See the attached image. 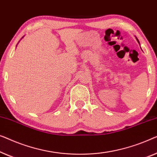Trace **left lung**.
<instances>
[{"label": "left lung", "mask_w": 157, "mask_h": 157, "mask_svg": "<svg viewBox=\"0 0 157 157\" xmlns=\"http://www.w3.org/2000/svg\"><path fill=\"white\" fill-rule=\"evenodd\" d=\"M136 40H137V41H138V43H139V40H138V39H137V38H136Z\"/></svg>", "instance_id": "1"}]
</instances>
